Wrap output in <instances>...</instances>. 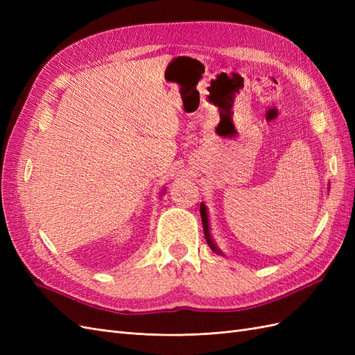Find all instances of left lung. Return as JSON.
Returning <instances> with one entry per match:
<instances>
[{
  "label": "left lung",
  "mask_w": 355,
  "mask_h": 355,
  "mask_svg": "<svg viewBox=\"0 0 355 355\" xmlns=\"http://www.w3.org/2000/svg\"><path fill=\"white\" fill-rule=\"evenodd\" d=\"M200 213H201V222H202L204 237H206V240H207V244L210 245V249H211L213 252L220 253V252H219V249H218V247L214 245V243H213L211 237H210V231H209V220H207V213H206V206H204V204H201V206H200Z\"/></svg>",
  "instance_id": "1"
}]
</instances>
